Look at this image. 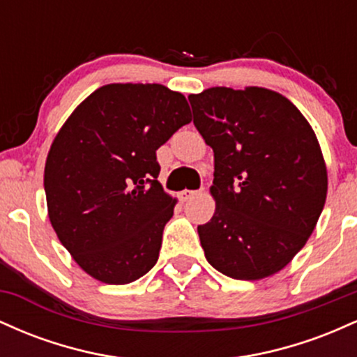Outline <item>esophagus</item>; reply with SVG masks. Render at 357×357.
<instances>
[{"instance_id": "esophagus-1", "label": "esophagus", "mask_w": 357, "mask_h": 357, "mask_svg": "<svg viewBox=\"0 0 357 357\" xmlns=\"http://www.w3.org/2000/svg\"><path fill=\"white\" fill-rule=\"evenodd\" d=\"M202 191H191V190H184L179 192V198H181V202H188V199L195 198L196 195H199Z\"/></svg>"}]
</instances>
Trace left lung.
<instances>
[{
	"label": "left lung",
	"mask_w": 357,
	"mask_h": 357,
	"mask_svg": "<svg viewBox=\"0 0 357 357\" xmlns=\"http://www.w3.org/2000/svg\"><path fill=\"white\" fill-rule=\"evenodd\" d=\"M215 153L216 210L198 235L211 267L260 280L301 252L321 216L327 169L312 127L273 90L211 87L190 96Z\"/></svg>",
	"instance_id": "8db88e82"
}]
</instances>
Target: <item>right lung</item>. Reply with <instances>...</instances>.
<instances>
[{
  "label": "right lung",
  "mask_w": 357,
  "mask_h": 357,
  "mask_svg": "<svg viewBox=\"0 0 357 357\" xmlns=\"http://www.w3.org/2000/svg\"><path fill=\"white\" fill-rule=\"evenodd\" d=\"M191 122L186 97L159 84L90 93L56 134L45 165L48 216L89 275L124 285L154 267L176 199L155 151Z\"/></svg>",
  "instance_id": "1"
}]
</instances>
